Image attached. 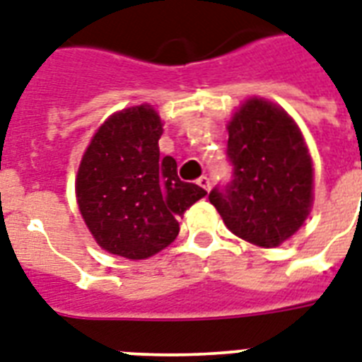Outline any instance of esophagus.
I'll return each mask as SVG.
<instances>
[{
    "label": "esophagus",
    "mask_w": 362,
    "mask_h": 362,
    "mask_svg": "<svg viewBox=\"0 0 362 362\" xmlns=\"http://www.w3.org/2000/svg\"><path fill=\"white\" fill-rule=\"evenodd\" d=\"M197 184H199V186H201L202 189H206V191L211 189V180H210V178H208V176H201V178L197 180Z\"/></svg>",
    "instance_id": "obj_1"
}]
</instances>
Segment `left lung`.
Returning <instances> with one entry per match:
<instances>
[{"label": "left lung", "mask_w": 362, "mask_h": 362, "mask_svg": "<svg viewBox=\"0 0 362 362\" xmlns=\"http://www.w3.org/2000/svg\"><path fill=\"white\" fill-rule=\"evenodd\" d=\"M227 156L232 180L208 199L232 234L277 247L313 206V160L298 124L279 105L249 98L228 122Z\"/></svg>", "instance_id": "1"}]
</instances>
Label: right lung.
Wrapping results in <instances>:
<instances>
[{
    "label": "right lung",
    "instance_id": "1",
    "mask_svg": "<svg viewBox=\"0 0 362 362\" xmlns=\"http://www.w3.org/2000/svg\"><path fill=\"white\" fill-rule=\"evenodd\" d=\"M160 115L135 105L111 115L90 139L76 178L78 206L100 247L143 260L178 236V217L206 195L160 158Z\"/></svg>",
    "mask_w": 362,
    "mask_h": 362
}]
</instances>
